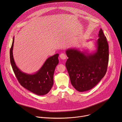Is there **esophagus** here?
Returning <instances> with one entry per match:
<instances>
[{
	"label": "esophagus",
	"mask_w": 122,
	"mask_h": 122,
	"mask_svg": "<svg viewBox=\"0 0 122 122\" xmlns=\"http://www.w3.org/2000/svg\"><path fill=\"white\" fill-rule=\"evenodd\" d=\"M60 57L62 60H65L66 59L67 56H66L65 54H64V53H61L60 55Z\"/></svg>",
	"instance_id": "1"
}]
</instances>
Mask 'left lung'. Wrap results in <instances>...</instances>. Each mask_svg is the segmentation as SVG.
Instances as JSON below:
<instances>
[{"label":"left lung","mask_w":122,"mask_h":122,"mask_svg":"<svg viewBox=\"0 0 122 122\" xmlns=\"http://www.w3.org/2000/svg\"><path fill=\"white\" fill-rule=\"evenodd\" d=\"M96 42V51L92 53L70 48L66 67L70 82L77 91L83 92L94 87L104 76L108 62V45L102 29Z\"/></svg>","instance_id":"left-lung-1"}]
</instances>
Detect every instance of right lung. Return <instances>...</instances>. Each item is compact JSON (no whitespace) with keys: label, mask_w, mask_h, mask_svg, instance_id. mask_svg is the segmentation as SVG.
<instances>
[{"label":"right lung","mask_w":122,"mask_h":122,"mask_svg":"<svg viewBox=\"0 0 122 122\" xmlns=\"http://www.w3.org/2000/svg\"><path fill=\"white\" fill-rule=\"evenodd\" d=\"M14 39L15 37L10 51V58L12 67L19 82L21 86L36 94H47L53 84V74L59 63V54L48 58L41 68L34 74H27L20 70L15 62L13 53Z\"/></svg>","instance_id":"obj_1"}]
</instances>
